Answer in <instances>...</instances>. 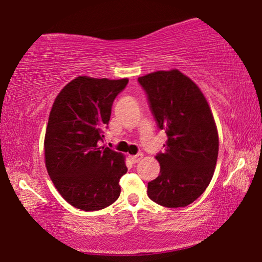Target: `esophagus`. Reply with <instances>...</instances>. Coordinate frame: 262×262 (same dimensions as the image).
Segmentation results:
<instances>
[{"mask_svg": "<svg viewBox=\"0 0 262 262\" xmlns=\"http://www.w3.org/2000/svg\"><path fill=\"white\" fill-rule=\"evenodd\" d=\"M142 157H143V155L137 154V155H134V156H130L129 158H130V161L135 164V163H139L142 159Z\"/></svg>", "mask_w": 262, "mask_h": 262, "instance_id": "obj_1", "label": "esophagus"}]
</instances>
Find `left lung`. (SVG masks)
Masks as SVG:
<instances>
[{
	"label": "left lung",
	"mask_w": 262,
	"mask_h": 262,
	"mask_svg": "<svg viewBox=\"0 0 262 262\" xmlns=\"http://www.w3.org/2000/svg\"><path fill=\"white\" fill-rule=\"evenodd\" d=\"M159 129L167 135L156 159L161 172L148 196L167 208L186 207L205 192L219 156V133L209 104L196 84L178 69L139 77Z\"/></svg>",
	"instance_id": "1"
}]
</instances>
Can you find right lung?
Returning a JSON list of instances; mask_svg holds the SVG:
<instances>
[{
	"mask_svg": "<svg viewBox=\"0 0 262 262\" xmlns=\"http://www.w3.org/2000/svg\"><path fill=\"white\" fill-rule=\"evenodd\" d=\"M127 83L128 78L78 76L53 103L43 142L46 168L61 196L77 209H104L120 195L125 156L99 147L98 141L104 139L113 100Z\"/></svg>",
	"mask_w": 262,
	"mask_h": 262,
	"instance_id": "1",
	"label": "right lung"
}]
</instances>
